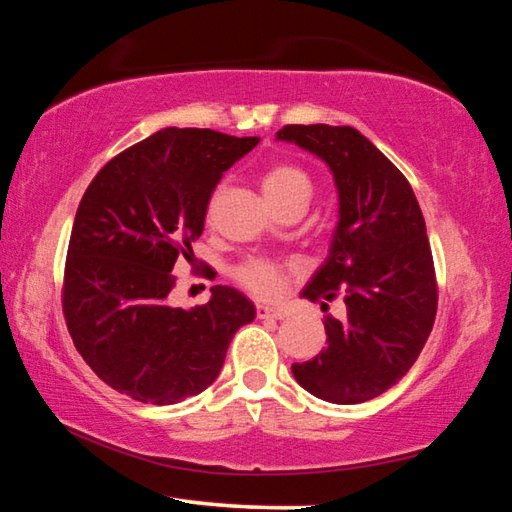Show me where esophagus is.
<instances>
[{"mask_svg":"<svg viewBox=\"0 0 512 512\" xmlns=\"http://www.w3.org/2000/svg\"><path fill=\"white\" fill-rule=\"evenodd\" d=\"M257 316L259 318H275V320L287 318V314H284L282 309H275V307H268V305H257Z\"/></svg>","mask_w":512,"mask_h":512,"instance_id":"esophagus-1","label":"esophagus"}]
</instances>
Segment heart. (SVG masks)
I'll use <instances>...</instances> for the list:
<instances>
[{"label":"heart","instance_id":"obj_1","mask_svg":"<svg viewBox=\"0 0 512 512\" xmlns=\"http://www.w3.org/2000/svg\"><path fill=\"white\" fill-rule=\"evenodd\" d=\"M264 194L268 201H277V198L298 194V192H311L309 176L302 169L293 167V164H273L271 169L264 173L262 180ZM237 277L244 287L259 293V296H275L282 287V268L268 262V259H250L244 266H239Z\"/></svg>","mask_w":512,"mask_h":512}]
</instances>
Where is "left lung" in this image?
Masks as SVG:
<instances>
[{"instance_id":"obj_1","label":"left lung","mask_w":512,"mask_h":512,"mask_svg":"<svg viewBox=\"0 0 512 512\" xmlns=\"http://www.w3.org/2000/svg\"><path fill=\"white\" fill-rule=\"evenodd\" d=\"M275 140L323 160L339 194L329 253L300 298L327 307L343 293L345 318L325 316L327 348L291 372L318 400L368 402L411 370L436 320V273L418 198L357 128L293 124Z\"/></svg>"}]
</instances>
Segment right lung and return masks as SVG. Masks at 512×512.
<instances>
[{"mask_svg":"<svg viewBox=\"0 0 512 512\" xmlns=\"http://www.w3.org/2000/svg\"><path fill=\"white\" fill-rule=\"evenodd\" d=\"M259 144L210 128H162L103 167L76 210L63 309L76 350L115 391L176 404L219 377L255 305L212 287L201 307L169 305L173 266L203 235L223 171Z\"/></svg>","mask_w":512,"mask_h":512,"instance_id":"1","label":"right lung"}]
</instances>
